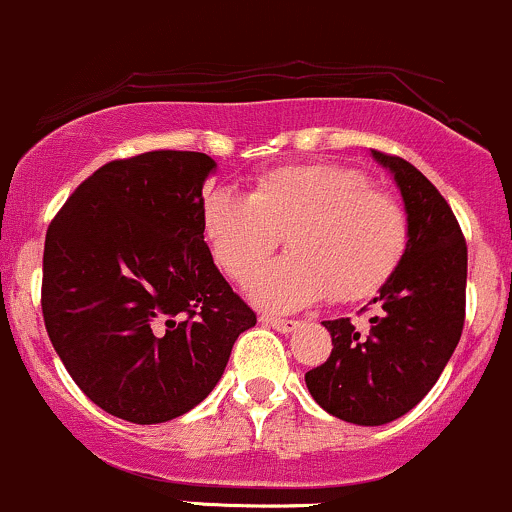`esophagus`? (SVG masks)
<instances>
[{
	"label": "esophagus",
	"mask_w": 512,
	"mask_h": 512,
	"mask_svg": "<svg viewBox=\"0 0 512 512\" xmlns=\"http://www.w3.org/2000/svg\"><path fill=\"white\" fill-rule=\"evenodd\" d=\"M261 323H263V325H271V328H276L278 333H293V330L300 325L298 320L276 318V315H261Z\"/></svg>",
	"instance_id": "obj_1"
}]
</instances>
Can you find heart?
Wrapping results in <instances>:
<instances>
[{
  "instance_id": "heart-1",
  "label": "heart",
  "mask_w": 512,
  "mask_h": 512,
  "mask_svg": "<svg viewBox=\"0 0 512 512\" xmlns=\"http://www.w3.org/2000/svg\"><path fill=\"white\" fill-rule=\"evenodd\" d=\"M202 224L214 261L236 283H249L286 236L291 254L251 283V298L268 310H298L325 295L337 303L370 298L409 244L404 204L335 162L263 172L246 199L214 189Z\"/></svg>"
}]
</instances>
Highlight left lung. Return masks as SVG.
I'll use <instances>...</instances> for the list:
<instances>
[{"instance_id": "obj_1", "label": "left lung", "mask_w": 512, "mask_h": 512, "mask_svg": "<svg viewBox=\"0 0 512 512\" xmlns=\"http://www.w3.org/2000/svg\"><path fill=\"white\" fill-rule=\"evenodd\" d=\"M392 172L409 217L402 263L379 288L370 335L350 318L325 320L333 352L305 384L328 414L360 426L399 419L426 397L451 360L466 318L468 251L449 202L414 165L372 150Z\"/></svg>"}]
</instances>
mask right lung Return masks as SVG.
Segmentation results:
<instances>
[{
  "instance_id": "add662e5",
  "label": "right lung",
  "mask_w": 512,
  "mask_h": 512,
  "mask_svg": "<svg viewBox=\"0 0 512 512\" xmlns=\"http://www.w3.org/2000/svg\"><path fill=\"white\" fill-rule=\"evenodd\" d=\"M214 167L182 150L113 160L46 231V333L83 394L118 419L187 414L256 325L204 244L202 187Z\"/></svg>"
}]
</instances>
